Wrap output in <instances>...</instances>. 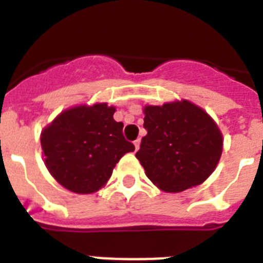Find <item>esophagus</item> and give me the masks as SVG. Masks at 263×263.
Segmentation results:
<instances>
[{
  "label": "esophagus",
  "instance_id": "1",
  "mask_svg": "<svg viewBox=\"0 0 263 263\" xmlns=\"http://www.w3.org/2000/svg\"><path fill=\"white\" fill-rule=\"evenodd\" d=\"M139 145H141V139H137V141H134V147H136V152L139 148Z\"/></svg>",
  "mask_w": 263,
  "mask_h": 263
}]
</instances>
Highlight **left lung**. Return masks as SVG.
Here are the masks:
<instances>
[{"mask_svg": "<svg viewBox=\"0 0 263 263\" xmlns=\"http://www.w3.org/2000/svg\"><path fill=\"white\" fill-rule=\"evenodd\" d=\"M143 127L136 157L145 174L164 192L196 187L215 171L222 134L213 118L188 100L143 108Z\"/></svg>", "mask_w": 263, "mask_h": 263, "instance_id": "left-lung-1", "label": "left lung"}]
</instances>
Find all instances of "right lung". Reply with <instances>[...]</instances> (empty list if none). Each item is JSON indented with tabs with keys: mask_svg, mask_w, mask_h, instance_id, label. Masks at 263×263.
<instances>
[{
	"mask_svg": "<svg viewBox=\"0 0 263 263\" xmlns=\"http://www.w3.org/2000/svg\"><path fill=\"white\" fill-rule=\"evenodd\" d=\"M116 108L106 103L81 104L63 110L41 133L48 173L75 194H93L108 183L113 168L133 143L122 134Z\"/></svg>",
	"mask_w": 263,
	"mask_h": 263,
	"instance_id": "obj_1",
	"label": "right lung"
}]
</instances>
